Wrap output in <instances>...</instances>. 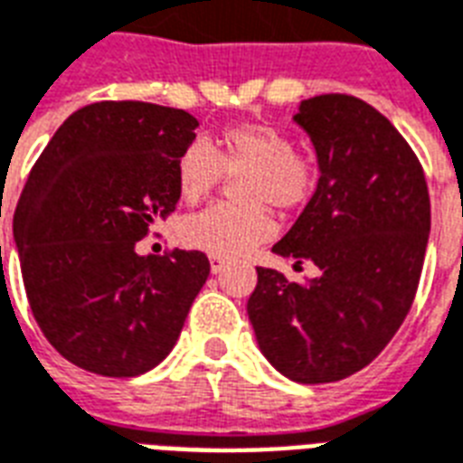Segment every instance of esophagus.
Here are the masks:
<instances>
[{
  "label": "esophagus",
  "instance_id": "obj_1",
  "mask_svg": "<svg viewBox=\"0 0 463 463\" xmlns=\"http://www.w3.org/2000/svg\"><path fill=\"white\" fill-rule=\"evenodd\" d=\"M224 268H227V258H222V255H210V269H213V275L222 272Z\"/></svg>",
  "mask_w": 463,
  "mask_h": 463
}]
</instances>
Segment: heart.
<instances>
[{
  "instance_id": "b5f03b06",
  "label": "heart",
  "mask_w": 463,
  "mask_h": 463,
  "mask_svg": "<svg viewBox=\"0 0 463 463\" xmlns=\"http://www.w3.org/2000/svg\"><path fill=\"white\" fill-rule=\"evenodd\" d=\"M250 176L241 184L243 208L213 205L181 222V243L210 255H246L272 236L265 208H303L316 188V172L296 155L287 133L269 124H236L222 131L220 150L195 140L181 153L176 181L184 201L195 203L220 186L224 174Z\"/></svg>"
}]
</instances>
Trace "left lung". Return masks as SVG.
<instances>
[{
  "instance_id": "left-lung-1",
  "label": "left lung",
  "mask_w": 463,
  "mask_h": 463,
  "mask_svg": "<svg viewBox=\"0 0 463 463\" xmlns=\"http://www.w3.org/2000/svg\"><path fill=\"white\" fill-rule=\"evenodd\" d=\"M294 121L316 147L320 179L294 227L272 246L291 282L258 269L249 320L262 356L294 383H336L371 364L411 310L430 234L419 157L390 119L342 92L303 99Z\"/></svg>"
}]
</instances>
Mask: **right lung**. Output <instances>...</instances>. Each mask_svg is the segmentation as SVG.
Returning <instances> with one entry per match:
<instances>
[{
	"label": "right lung",
	"mask_w": 463,
	"mask_h": 463,
	"mask_svg": "<svg viewBox=\"0 0 463 463\" xmlns=\"http://www.w3.org/2000/svg\"><path fill=\"white\" fill-rule=\"evenodd\" d=\"M198 119L107 99L69 119L33 165L14 213L25 294L40 330L83 371L136 378L167 356L210 275L208 255H138L179 203L176 165Z\"/></svg>",
	"instance_id": "obj_1"
}]
</instances>
